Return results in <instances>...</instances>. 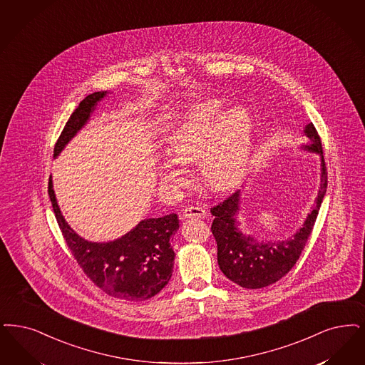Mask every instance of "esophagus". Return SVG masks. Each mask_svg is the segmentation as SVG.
<instances>
[{
    "label": "esophagus",
    "mask_w": 365,
    "mask_h": 365,
    "mask_svg": "<svg viewBox=\"0 0 365 365\" xmlns=\"http://www.w3.org/2000/svg\"><path fill=\"white\" fill-rule=\"evenodd\" d=\"M183 217L185 219H192V217H197V219H205L206 217V210L202 206H187L185 207L183 210Z\"/></svg>",
    "instance_id": "1"
}]
</instances>
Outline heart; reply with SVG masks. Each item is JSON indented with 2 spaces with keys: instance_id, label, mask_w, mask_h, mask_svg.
Returning a JSON list of instances; mask_svg holds the SVG:
<instances>
[{
  "instance_id": "obj_1",
  "label": "heart",
  "mask_w": 365,
  "mask_h": 365,
  "mask_svg": "<svg viewBox=\"0 0 365 365\" xmlns=\"http://www.w3.org/2000/svg\"><path fill=\"white\" fill-rule=\"evenodd\" d=\"M225 103L206 99L191 106L168 138L171 159L163 161L161 179L175 187L186 186L182 164L197 161L200 178L209 189H232L246 171L252 140V122L246 108L234 107L224 115Z\"/></svg>"
}]
</instances>
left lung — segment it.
I'll use <instances>...</instances> for the list:
<instances>
[{"mask_svg":"<svg viewBox=\"0 0 365 365\" xmlns=\"http://www.w3.org/2000/svg\"><path fill=\"white\" fill-rule=\"evenodd\" d=\"M304 135L309 138L311 144L303 145V149L321 155V187L311 213L307 216L303 227L296 234L277 243H258L252 236L243 235L237 228L236 221L240 205V190L210 209V213L215 216L212 222V234L217 242L220 269L225 277L243 288H264L288 274L300 258L307 240L312 232L327 189V170L321 137L312 123L307 125Z\"/></svg>","mask_w":365,"mask_h":365,"instance_id":"8db88e82","label":"left lung"}]
</instances>
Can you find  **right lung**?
<instances>
[{
    "instance_id": "obj_1",
    "label": "right lung",
    "mask_w": 365,
    "mask_h": 365,
    "mask_svg": "<svg viewBox=\"0 0 365 365\" xmlns=\"http://www.w3.org/2000/svg\"><path fill=\"white\" fill-rule=\"evenodd\" d=\"M107 92L88 95L68 119L54 146V158L73 138L91 117L98 102ZM48 195L59 230L72 255L87 277L107 294L141 302L150 299L168 284L173 276L175 252L171 239L179 230L175 213L159 219L140 221L130 232L108 243H93L83 239L68 225L59 210L53 180H48Z\"/></svg>"
}]
</instances>
